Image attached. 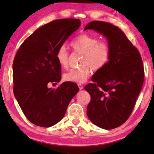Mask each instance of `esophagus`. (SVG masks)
Instances as JSON below:
<instances>
[{
    "label": "esophagus",
    "mask_w": 154,
    "mask_h": 154,
    "mask_svg": "<svg viewBox=\"0 0 154 154\" xmlns=\"http://www.w3.org/2000/svg\"><path fill=\"white\" fill-rule=\"evenodd\" d=\"M78 87H79V90H82L83 88V85H82V84H80V83H79V84H78Z\"/></svg>",
    "instance_id": "esophagus-1"
}]
</instances>
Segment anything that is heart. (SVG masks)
Here are the masks:
<instances>
[{"label": "heart", "mask_w": 154, "mask_h": 154, "mask_svg": "<svg viewBox=\"0 0 154 154\" xmlns=\"http://www.w3.org/2000/svg\"><path fill=\"white\" fill-rule=\"evenodd\" d=\"M73 50L82 54V65L77 69H72L65 72L63 79L66 82L83 83L90 76L91 68L94 71H100L107 64L110 58L111 48L108 42L99 41L95 36L86 33L81 34L71 43ZM56 60L62 68H66L69 64V53L64 46L58 48Z\"/></svg>", "instance_id": "obj_1"}]
</instances>
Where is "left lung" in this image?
I'll use <instances>...</instances> for the list:
<instances>
[{
	"mask_svg": "<svg viewBox=\"0 0 154 154\" xmlns=\"http://www.w3.org/2000/svg\"><path fill=\"white\" fill-rule=\"evenodd\" d=\"M102 34L110 45L109 61L85 86L91 100L87 107L90 121L101 128H116L131 115L144 81L141 56L120 28L111 23L92 21L84 30Z\"/></svg>",
	"mask_w": 154,
	"mask_h": 154,
	"instance_id": "obj_1",
	"label": "left lung"
}]
</instances>
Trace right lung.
Segmentation results:
<instances>
[{
	"label": "right lung",
	"mask_w": 154,
	"mask_h": 154,
	"mask_svg": "<svg viewBox=\"0 0 154 154\" xmlns=\"http://www.w3.org/2000/svg\"><path fill=\"white\" fill-rule=\"evenodd\" d=\"M80 25V20L73 18L52 21L28 36L15 56V97L26 118L36 126L48 128L60 121L79 92L75 83L64 82L56 89L48 84L61 80L57 51Z\"/></svg>",
	"instance_id": "1"
}]
</instances>
